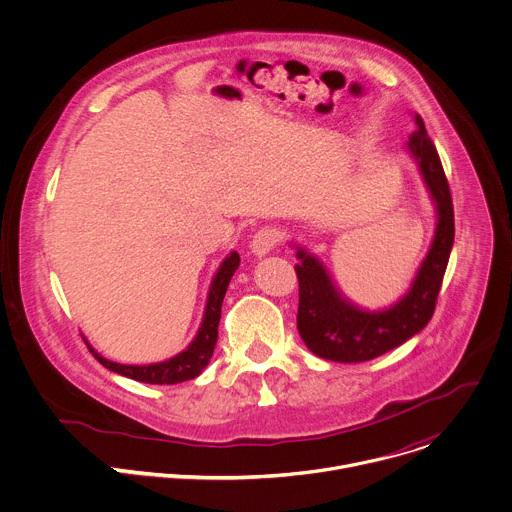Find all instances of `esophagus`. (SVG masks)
Masks as SVG:
<instances>
[{
  "instance_id": "obj_1",
  "label": "esophagus",
  "mask_w": 512,
  "mask_h": 512,
  "mask_svg": "<svg viewBox=\"0 0 512 512\" xmlns=\"http://www.w3.org/2000/svg\"><path fill=\"white\" fill-rule=\"evenodd\" d=\"M277 241H279V233L275 229L267 227V229H261L253 235V239L249 243V249L255 257H265L267 253H271L275 249Z\"/></svg>"
}]
</instances>
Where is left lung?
<instances>
[{
	"label": "left lung",
	"instance_id": "8db88e82",
	"mask_svg": "<svg viewBox=\"0 0 512 512\" xmlns=\"http://www.w3.org/2000/svg\"><path fill=\"white\" fill-rule=\"evenodd\" d=\"M413 121L417 129L405 143V150L415 160L433 202L435 231L409 289L395 304L383 310L360 308L342 294L320 257L304 245L289 243L300 259L296 265L300 279L298 332L320 358L334 362L373 360L421 332L433 316L454 247V206L440 156L423 119L415 113Z\"/></svg>",
	"mask_w": 512,
	"mask_h": 512
}]
</instances>
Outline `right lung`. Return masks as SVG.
Here are the masks:
<instances>
[{
	"mask_svg": "<svg viewBox=\"0 0 512 512\" xmlns=\"http://www.w3.org/2000/svg\"><path fill=\"white\" fill-rule=\"evenodd\" d=\"M239 263H241V257L237 251H231L223 259L221 267L216 269V273L210 281L202 322H200L196 336L182 352L174 354L172 358L162 360V362H152V364H121V362H113V360L101 356L85 338L89 350L111 373H117L121 377H127V379L139 381V383L176 385V383H184V381L198 377L214 352L216 338H218V322H221L223 300H225L227 287L231 283L233 273L239 269Z\"/></svg>",
	"mask_w": 512,
	"mask_h": 512,
	"instance_id": "add662e5",
	"label": "right lung"
}]
</instances>
